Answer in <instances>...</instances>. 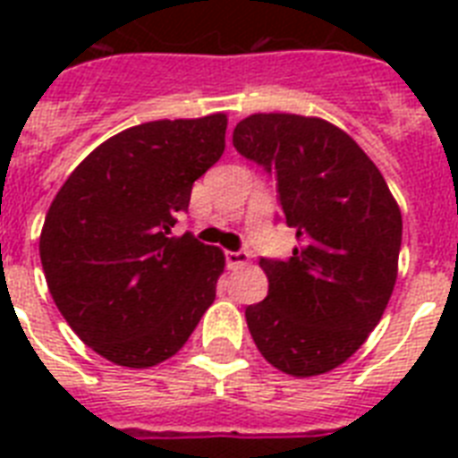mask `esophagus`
<instances>
[{
	"instance_id": "1",
	"label": "esophagus",
	"mask_w": 458,
	"mask_h": 458,
	"mask_svg": "<svg viewBox=\"0 0 458 458\" xmlns=\"http://www.w3.org/2000/svg\"><path fill=\"white\" fill-rule=\"evenodd\" d=\"M225 261H228L230 268H242L250 261V254L247 251H225Z\"/></svg>"
}]
</instances>
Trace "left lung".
Returning <instances> with one entry per match:
<instances>
[{
  "instance_id": "1",
  "label": "left lung",
  "mask_w": 458,
  "mask_h": 458,
  "mask_svg": "<svg viewBox=\"0 0 458 458\" xmlns=\"http://www.w3.org/2000/svg\"><path fill=\"white\" fill-rule=\"evenodd\" d=\"M233 145L276 178L293 257L266 259L264 301L247 306L259 352L287 376L344 363L383 318L397 280L402 214L390 187L347 132L320 118L254 114Z\"/></svg>"
}]
</instances>
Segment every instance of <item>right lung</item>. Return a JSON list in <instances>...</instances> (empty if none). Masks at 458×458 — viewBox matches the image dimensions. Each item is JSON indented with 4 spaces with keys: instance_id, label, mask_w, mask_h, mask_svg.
Here are the masks:
<instances>
[{
    "instance_id": "right-lung-1",
    "label": "right lung",
    "mask_w": 458,
    "mask_h": 458,
    "mask_svg": "<svg viewBox=\"0 0 458 458\" xmlns=\"http://www.w3.org/2000/svg\"><path fill=\"white\" fill-rule=\"evenodd\" d=\"M225 114L118 132L75 168L47 211L39 259L75 335L104 359H171L216 300L225 257L192 233L171 237L194 180L225 149Z\"/></svg>"
}]
</instances>
